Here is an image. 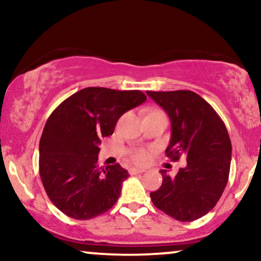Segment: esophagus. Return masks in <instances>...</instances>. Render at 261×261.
Wrapping results in <instances>:
<instances>
[{"instance_id": "obj_1", "label": "esophagus", "mask_w": 261, "mask_h": 261, "mask_svg": "<svg viewBox=\"0 0 261 261\" xmlns=\"http://www.w3.org/2000/svg\"><path fill=\"white\" fill-rule=\"evenodd\" d=\"M142 172H145V170L144 169H130L129 170V173L130 174H138V173H142Z\"/></svg>"}]
</instances>
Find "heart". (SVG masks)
Masks as SVG:
<instances>
[{
    "instance_id": "obj_1",
    "label": "heart",
    "mask_w": 261,
    "mask_h": 261,
    "mask_svg": "<svg viewBox=\"0 0 261 261\" xmlns=\"http://www.w3.org/2000/svg\"><path fill=\"white\" fill-rule=\"evenodd\" d=\"M130 158L137 164H145L148 162L149 155L147 151H145V149H135V151L132 152Z\"/></svg>"
}]
</instances>
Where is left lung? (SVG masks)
<instances>
[{
  "label": "left lung",
  "mask_w": 261,
  "mask_h": 261,
  "mask_svg": "<svg viewBox=\"0 0 261 261\" xmlns=\"http://www.w3.org/2000/svg\"><path fill=\"white\" fill-rule=\"evenodd\" d=\"M171 121L167 158L187 156V166L171 178L162 170L163 183L151 192L156 208L181 222L208 214L219 202L229 176L231 144L223 121L212 106L190 90L147 91Z\"/></svg>",
  "instance_id": "1"
}]
</instances>
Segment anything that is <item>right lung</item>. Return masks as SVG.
Masks as SVG:
<instances>
[{
	"label": "right lung",
	"instance_id": "obj_1",
	"mask_svg": "<svg viewBox=\"0 0 261 261\" xmlns=\"http://www.w3.org/2000/svg\"><path fill=\"white\" fill-rule=\"evenodd\" d=\"M147 97L139 90L82 89L57 107L42 130L39 172L46 194L65 215L90 220L113 208L129 174L119 164L97 166L101 138Z\"/></svg>",
	"mask_w": 261,
	"mask_h": 261
}]
</instances>
